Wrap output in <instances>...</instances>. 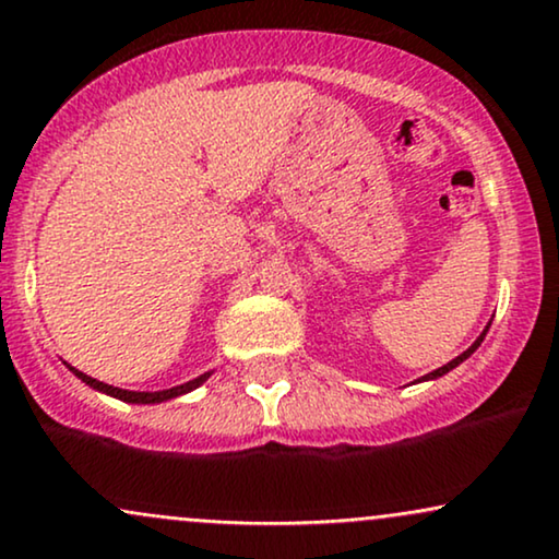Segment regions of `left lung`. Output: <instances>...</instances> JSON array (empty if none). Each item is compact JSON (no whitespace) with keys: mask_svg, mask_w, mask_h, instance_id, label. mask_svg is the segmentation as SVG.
<instances>
[{"mask_svg":"<svg viewBox=\"0 0 559 559\" xmlns=\"http://www.w3.org/2000/svg\"><path fill=\"white\" fill-rule=\"evenodd\" d=\"M489 325H492V322H489ZM489 325H487V328H484V333L479 335V338H476V341H474V344H472V348H466V352H463L461 356H455V359H453V361H448V365H442L440 369H435V372H429V374H425V378H421V380H437V378H442V374H448V372H450V369H455V367H459V365H461V361H466V359H468V356H472V354L476 352V348H479V346H481V341H484V335H487V331H489Z\"/></svg>","mask_w":559,"mask_h":559,"instance_id":"8db88e82","label":"left lung"}]
</instances>
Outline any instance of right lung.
Here are the masks:
<instances>
[{
    "label": "right lung",
    "instance_id": "obj_1",
    "mask_svg": "<svg viewBox=\"0 0 559 559\" xmlns=\"http://www.w3.org/2000/svg\"><path fill=\"white\" fill-rule=\"evenodd\" d=\"M70 369L78 374L80 380L85 382V385L96 388V390H100V393L114 395V399L127 401V403H160V401H171V399H177V395H185V393H190V390L200 388L207 378H211V372H205V374H200V378L185 382V385H177V388H169V390H158V393H134V390L114 388V385H106V382H98V380L87 378L85 372H80V369H75V367H70Z\"/></svg>",
    "mask_w": 559,
    "mask_h": 559
}]
</instances>
